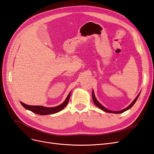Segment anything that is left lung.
<instances>
[{
  "mask_svg": "<svg viewBox=\"0 0 154 154\" xmlns=\"http://www.w3.org/2000/svg\"><path fill=\"white\" fill-rule=\"evenodd\" d=\"M92 99H93V101H94V104L97 106H98L99 108L100 109H101L102 110H103V111H105V112H109V113H116V114H120V113H122V112H124L125 111H126V110H128L129 109H130L131 108V107L134 105V103H136V101H137V98H138V97H139V94H139L138 95H137V96L136 97V99H135L133 101H132V103L130 104L128 106H127V108L126 109H123V110H119V111H112V110H108L107 109H106L105 107H104L103 105H101L99 102H98V101H97V100H96V97H95V95H94V91H92Z\"/></svg>",
  "mask_w": 154,
  "mask_h": 154,
  "instance_id": "left-lung-1",
  "label": "left lung"
}]
</instances>
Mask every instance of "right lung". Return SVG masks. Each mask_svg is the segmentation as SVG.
<instances>
[{
    "label": "right lung",
    "mask_w": 154,
    "mask_h": 154,
    "mask_svg": "<svg viewBox=\"0 0 154 154\" xmlns=\"http://www.w3.org/2000/svg\"><path fill=\"white\" fill-rule=\"evenodd\" d=\"M70 95H71V92H69V94H68L66 100L64 101L63 103L55 107H45L43 106H32V105H26L24 103H22V102H20V103L26 109L29 110L35 114H40V115L52 114L58 112L59 111L62 110L64 107L66 106V105L68 104Z\"/></svg>",
    "instance_id": "1"
}]
</instances>
